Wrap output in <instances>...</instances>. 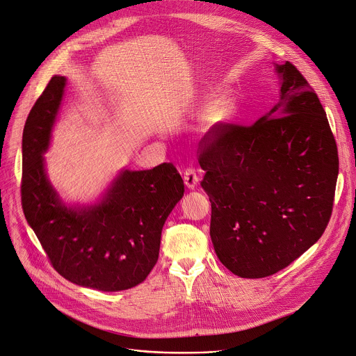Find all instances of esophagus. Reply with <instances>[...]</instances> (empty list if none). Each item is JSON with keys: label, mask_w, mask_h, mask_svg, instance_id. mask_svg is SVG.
<instances>
[{"label": "esophagus", "mask_w": 356, "mask_h": 356, "mask_svg": "<svg viewBox=\"0 0 356 356\" xmlns=\"http://www.w3.org/2000/svg\"><path fill=\"white\" fill-rule=\"evenodd\" d=\"M183 179H184V184H186L188 188H195V187L197 186V183H199V176H197L196 170L193 169V168L186 169Z\"/></svg>", "instance_id": "obj_1"}]
</instances>
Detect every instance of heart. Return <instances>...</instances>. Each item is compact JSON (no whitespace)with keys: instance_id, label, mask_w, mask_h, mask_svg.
Instances as JSON below:
<instances>
[{"instance_id":"b5f03b06","label":"heart","mask_w":356,"mask_h":356,"mask_svg":"<svg viewBox=\"0 0 356 356\" xmlns=\"http://www.w3.org/2000/svg\"><path fill=\"white\" fill-rule=\"evenodd\" d=\"M238 112V102L233 96H224V98L213 102L206 113L204 122L209 127H221L230 123Z\"/></svg>"}]
</instances>
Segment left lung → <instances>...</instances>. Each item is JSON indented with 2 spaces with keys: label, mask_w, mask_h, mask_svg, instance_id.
<instances>
[{
  "label": "left lung",
  "mask_w": 356,
  "mask_h": 356,
  "mask_svg": "<svg viewBox=\"0 0 356 356\" xmlns=\"http://www.w3.org/2000/svg\"><path fill=\"white\" fill-rule=\"evenodd\" d=\"M278 104L254 124L213 127L200 140L218 260L243 278L288 267L324 234L339 170L315 90L291 62L275 63Z\"/></svg>",
  "instance_id": "obj_1"
}]
</instances>
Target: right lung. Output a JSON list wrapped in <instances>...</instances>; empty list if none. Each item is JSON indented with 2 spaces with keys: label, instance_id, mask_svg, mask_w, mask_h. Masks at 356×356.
Masks as SVG:
<instances>
[{
  "label": "right lung",
  "instance_id": "1",
  "mask_svg": "<svg viewBox=\"0 0 356 356\" xmlns=\"http://www.w3.org/2000/svg\"><path fill=\"white\" fill-rule=\"evenodd\" d=\"M65 83V76H52L26 118L22 210L63 278L99 291L134 288L157 263L161 229L183 197V179L172 163L123 170L99 203L63 204L47 177L42 154L49 146Z\"/></svg>",
  "mask_w": 356,
  "mask_h": 356
}]
</instances>
